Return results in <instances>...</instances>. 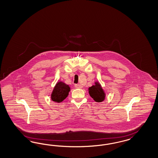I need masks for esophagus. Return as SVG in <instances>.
<instances>
[{"instance_id":"esophagus-1","label":"esophagus","mask_w":158,"mask_h":158,"mask_svg":"<svg viewBox=\"0 0 158 158\" xmlns=\"http://www.w3.org/2000/svg\"><path fill=\"white\" fill-rule=\"evenodd\" d=\"M75 87L77 88H82L83 87L80 84H75Z\"/></svg>"}]
</instances>
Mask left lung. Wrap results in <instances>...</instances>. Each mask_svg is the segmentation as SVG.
I'll return each mask as SVG.
<instances>
[{"mask_svg": "<svg viewBox=\"0 0 158 158\" xmlns=\"http://www.w3.org/2000/svg\"><path fill=\"white\" fill-rule=\"evenodd\" d=\"M89 95L97 102H101L105 99V93L102 89L101 84L98 82H95V85L88 88Z\"/></svg>", "mask_w": 158, "mask_h": 158, "instance_id": "left-lung-1", "label": "left lung"}]
</instances>
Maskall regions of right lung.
<instances>
[{"mask_svg":"<svg viewBox=\"0 0 158 158\" xmlns=\"http://www.w3.org/2000/svg\"><path fill=\"white\" fill-rule=\"evenodd\" d=\"M70 91V88L69 85L63 82H57L52 92L51 99L57 103L62 102L67 97Z\"/></svg>","mask_w":158,"mask_h":158,"instance_id":"add662e5","label":"right lung"}]
</instances>
